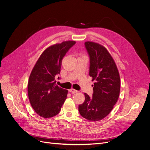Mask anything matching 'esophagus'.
I'll return each instance as SVG.
<instances>
[{
    "label": "esophagus",
    "instance_id": "esophagus-1",
    "mask_svg": "<svg viewBox=\"0 0 150 150\" xmlns=\"http://www.w3.org/2000/svg\"><path fill=\"white\" fill-rule=\"evenodd\" d=\"M69 91L70 93H77V90H74V89H73V88L69 89Z\"/></svg>",
    "mask_w": 150,
    "mask_h": 150
}]
</instances>
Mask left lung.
<instances>
[{
    "mask_svg": "<svg viewBox=\"0 0 150 150\" xmlns=\"http://www.w3.org/2000/svg\"><path fill=\"white\" fill-rule=\"evenodd\" d=\"M85 47L90 58V76L95 81L93 97L85 93L79 111L85 119L98 121L107 117L118 100L120 80L118 69L107 49L98 43L87 41Z\"/></svg>",
    "mask_w": 150,
    "mask_h": 150,
    "instance_id": "1",
    "label": "left lung"
}]
</instances>
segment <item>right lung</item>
<instances>
[{"label": "right lung", "instance_id": "1", "mask_svg": "<svg viewBox=\"0 0 150 150\" xmlns=\"http://www.w3.org/2000/svg\"><path fill=\"white\" fill-rule=\"evenodd\" d=\"M75 41H64L46 48L31 72L28 95L33 110L43 118L56 116L67 99L68 90L56 85L55 77L60 73L62 60Z\"/></svg>", "mask_w": 150, "mask_h": 150}]
</instances>
